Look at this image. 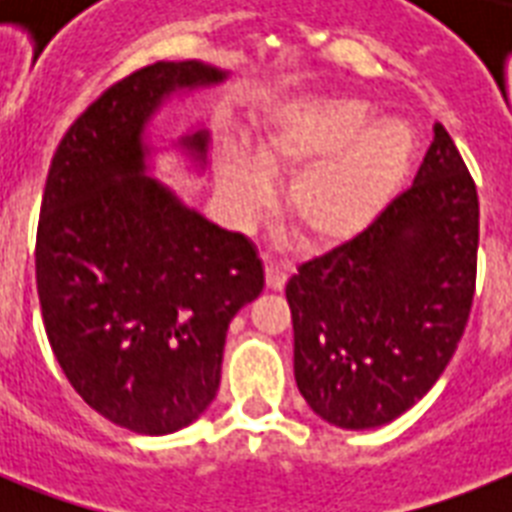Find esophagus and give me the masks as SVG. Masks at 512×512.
<instances>
[{"instance_id": "34e87169", "label": "esophagus", "mask_w": 512, "mask_h": 512, "mask_svg": "<svg viewBox=\"0 0 512 512\" xmlns=\"http://www.w3.org/2000/svg\"><path fill=\"white\" fill-rule=\"evenodd\" d=\"M289 276V263H281V260H268L265 265V281L271 289H281L287 284Z\"/></svg>"}]
</instances>
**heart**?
I'll list each match as a JSON object with an SVG mask.
<instances>
[{
    "label": "heart",
    "instance_id": "1",
    "mask_svg": "<svg viewBox=\"0 0 512 512\" xmlns=\"http://www.w3.org/2000/svg\"><path fill=\"white\" fill-rule=\"evenodd\" d=\"M414 159V135L398 122L372 124L361 100H295L273 116L255 156L228 148L220 191L239 217L271 201V175H295L287 215L313 244H337L372 225L401 188Z\"/></svg>",
    "mask_w": 512,
    "mask_h": 512
}]
</instances>
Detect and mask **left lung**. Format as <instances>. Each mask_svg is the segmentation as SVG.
I'll return each instance as SVG.
<instances>
[{"label":"left lung","mask_w":512,"mask_h":512,"mask_svg":"<svg viewBox=\"0 0 512 512\" xmlns=\"http://www.w3.org/2000/svg\"><path fill=\"white\" fill-rule=\"evenodd\" d=\"M478 193L436 124L412 188L287 284L295 380L321 420L380 428L428 393L476 292Z\"/></svg>","instance_id":"8db88e82"}]
</instances>
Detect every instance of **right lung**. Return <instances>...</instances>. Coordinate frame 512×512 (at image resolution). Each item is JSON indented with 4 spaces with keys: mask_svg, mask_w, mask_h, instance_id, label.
Listing matches in <instances>:
<instances>
[{
    "mask_svg": "<svg viewBox=\"0 0 512 512\" xmlns=\"http://www.w3.org/2000/svg\"><path fill=\"white\" fill-rule=\"evenodd\" d=\"M225 71L159 60L111 84L52 156L36 231L47 340L74 390L119 428L164 436L217 393L228 324L265 287L247 236L146 175V124ZM207 130L180 140L207 159Z\"/></svg>",
    "mask_w": 512,
    "mask_h": 512,
    "instance_id": "1",
    "label": "right lung"
}]
</instances>
